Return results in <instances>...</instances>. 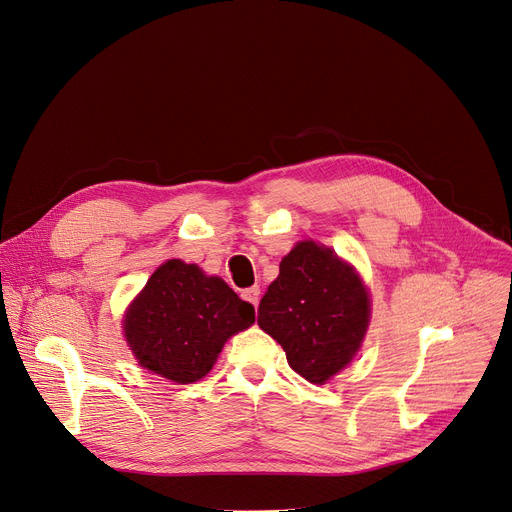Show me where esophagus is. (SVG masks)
I'll list each match as a JSON object with an SVG mask.
<instances>
[{
  "instance_id": "1",
  "label": "esophagus",
  "mask_w": 512,
  "mask_h": 512,
  "mask_svg": "<svg viewBox=\"0 0 512 512\" xmlns=\"http://www.w3.org/2000/svg\"><path fill=\"white\" fill-rule=\"evenodd\" d=\"M243 300H247V302H251L253 306H257L259 304V298H261V290H259V286H253V288H247V290H243Z\"/></svg>"
}]
</instances>
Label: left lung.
Masks as SVG:
<instances>
[{"instance_id": "obj_1", "label": "left lung", "mask_w": 512, "mask_h": 512, "mask_svg": "<svg viewBox=\"0 0 512 512\" xmlns=\"http://www.w3.org/2000/svg\"><path fill=\"white\" fill-rule=\"evenodd\" d=\"M257 313L259 327L284 348L292 370L323 385L358 352L370 302L350 265L304 241L282 259Z\"/></svg>"}]
</instances>
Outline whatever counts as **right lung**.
I'll use <instances>...</instances> for the list:
<instances>
[{"mask_svg":"<svg viewBox=\"0 0 512 512\" xmlns=\"http://www.w3.org/2000/svg\"><path fill=\"white\" fill-rule=\"evenodd\" d=\"M253 323V304L224 280L170 259L133 300L123 331L144 368L187 385L206 377L226 339Z\"/></svg>","mask_w":512,"mask_h":512,"instance_id":"obj_1","label":"right lung"}]
</instances>
